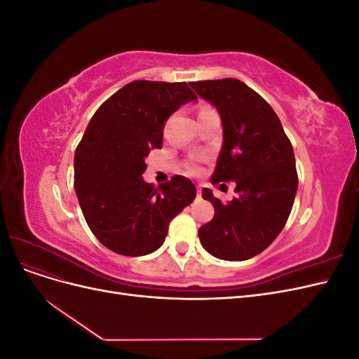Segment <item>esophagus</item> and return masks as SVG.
I'll return each mask as SVG.
<instances>
[{
    "label": "esophagus",
    "mask_w": 359,
    "mask_h": 359,
    "mask_svg": "<svg viewBox=\"0 0 359 359\" xmlns=\"http://www.w3.org/2000/svg\"><path fill=\"white\" fill-rule=\"evenodd\" d=\"M198 198H201V189L198 187Z\"/></svg>",
    "instance_id": "1"
}]
</instances>
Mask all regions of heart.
<instances>
[{"instance_id":"1","label":"heart","mask_w":359,"mask_h":359,"mask_svg":"<svg viewBox=\"0 0 359 359\" xmlns=\"http://www.w3.org/2000/svg\"><path fill=\"white\" fill-rule=\"evenodd\" d=\"M189 169H190V172H196V170H198L196 165H190V166H189Z\"/></svg>"}]
</instances>
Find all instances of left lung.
I'll return each instance as SVG.
<instances>
[{
	"label": "left lung",
	"mask_w": 359,
	"mask_h": 359,
	"mask_svg": "<svg viewBox=\"0 0 359 359\" xmlns=\"http://www.w3.org/2000/svg\"><path fill=\"white\" fill-rule=\"evenodd\" d=\"M219 111L223 147L212 184H236V196L223 203L210 189L202 198L214 205L212 220L201 226L203 248L223 260H247L283 229L298 190L295 154L277 114L238 79L190 82Z\"/></svg>",
	"instance_id": "left-lung-1"
}]
</instances>
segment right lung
<instances>
[{"mask_svg":"<svg viewBox=\"0 0 359 359\" xmlns=\"http://www.w3.org/2000/svg\"><path fill=\"white\" fill-rule=\"evenodd\" d=\"M196 99L186 82L135 81L93 115L74 153V191L86 224L112 252H156L170 220L196 198L186 177L158 187L142 177L149 151L163 145L166 119Z\"/></svg>","mask_w":359,"mask_h":359,"instance_id":"1","label":"right lung"}]
</instances>
